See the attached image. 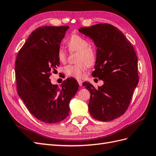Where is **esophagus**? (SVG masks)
<instances>
[{"instance_id":"34e87169","label":"esophagus","mask_w":156,"mask_h":156,"mask_svg":"<svg viewBox=\"0 0 156 156\" xmlns=\"http://www.w3.org/2000/svg\"><path fill=\"white\" fill-rule=\"evenodd\" d=\"M77 82H78V83H79V85L80 87H81V86H82V84H83V81H81V80L78 79V80H77Z\"/></svg>"}]
</instances>
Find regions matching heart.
Wrapping results in <instances>:
<instances>
[{
    "label": "heart",
    "mask_w": 156,
    "mask_h": 156,
    "mask_svg": "<svg viewBox=\"0 0 156 156\" xmlns=\"http://www.w3.org/2000/svg\"><path fill=\"white\" fill-rule=\"evenodd\" d=\"M88 42L81 36L73 35L67 42L69 50L77 52L76 62L77 64L66 66L63 71L69 77L81 78L83 77L87 66H90L96 60V53L94 49L88 46ZM57 58L60 62H64L66 60V54L63 49L59 48L57 51Z\"/></svg>",
    "instance_id": "obj_1"
}]
</instances>
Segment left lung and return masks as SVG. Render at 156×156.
<instances>
[{
  "mask_svg": "<svg viewBox=\"0 0 156 156\" xmlns=\"http://www.w3.org/2000/svg\"><path fill=\"white\" fill-rule=\"evenodd\" d=\"M79 32L92 39L97 48L92 75L103 81L97 88L90 83H83L90 93V114L100 121L115 120L126 111L139 83L133 47L120 30L107 23L80 28Z\"/></svg>",
  "mask_w": 156,
  "mask_h": 156,
  "instance_id": "1",
  "label": "left lung"
}]
</instances>
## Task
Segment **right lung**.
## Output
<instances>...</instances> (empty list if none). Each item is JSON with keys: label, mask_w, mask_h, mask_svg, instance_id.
Masks as SVG:
<instances>
[{"label": "right lung", "mask_w": 156, "mask_h": 156, "mask_svg": "<svg viewBox=\"0 0 156 156\" xmlns=\"http://www.w3.org/2000/svg\"><path fill=\"white\" fill-rule=\"evenodd\" d=\"M68 26L39 27L33 31L19 51L16 61L18 95L28 110L39 120L58 123L69 114V102L79 89L73 78L61 87L51 83V71L60 64L57 51Z\"/></svg>", "instance_id": "1"}]
</instances>
